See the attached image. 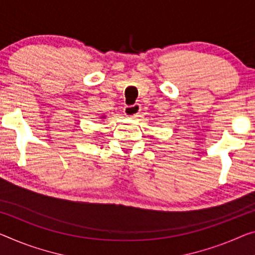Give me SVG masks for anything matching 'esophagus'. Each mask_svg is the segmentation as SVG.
<instances>
[{
  "mask_svg": "<svg viewBox=\"0 0 255 255\" xmlns=\"http://www.w3.org/2000/svg\"><path fill=\"white\" fill-rule=\"evenodd\" d=\"M141 111V105L134 104L131 106H125L124 107V114L128 117H136Z\"/></svg>",
  "mask_w": 255,
  "mask_h": 255,
  "instance_id": "1",
  "label": "esophagus"
}]
</instances>
